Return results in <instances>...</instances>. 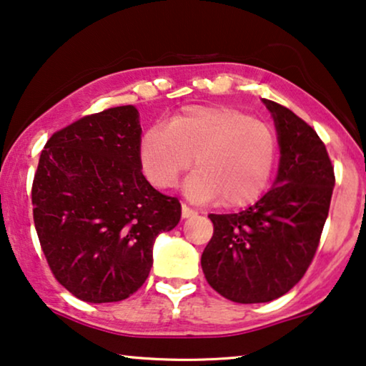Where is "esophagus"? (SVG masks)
Returning <instances> with one entry per match:
<instances>
[{
    "mask_svg": "<svg viewBox=\"0 0 366 366\" xmlns=\"http://www.w3.org/2000/svg\"><path fill=\"white\" fill-rule=\"evenodd\" d=\"M197 212H195V210H192L189 207V205H185V204H182V217L184 219H189V217H192V215H195Z\"/></svg>",
    "mask_w": 366,
    "mask_h": 366,
    "instance_id": "obj_1",
    "label": "esophagus"
}]
</instances>
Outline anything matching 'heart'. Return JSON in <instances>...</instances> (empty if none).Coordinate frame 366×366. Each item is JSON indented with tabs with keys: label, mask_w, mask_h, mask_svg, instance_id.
Listing matches in <instances>:
<instances>
[{
	"label": "heart",
	"mask_w": 366,
	"mask_h": 366,
	"mask_svg": "<svg viewBox=\"0 0 366 366\" xmlns=\"http://www.w3.org/2000/svg\"><path fill=\"white\" fill-rule=\"evenodd\" d=\"M144 176L154 187H172L181 174L197 167L185 194L199 202L222 199L225 207L252 204L270 181L277 137L267 122L227 106H190L156 124L139 147Z\"/></svg>",
	"instance_id": "b5f03b06"
}]
</instances>
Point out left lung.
Instances as JSON below:
<instances>
[{
	"instance_id": "1",
	"label": "left lung",
	"mask_w": 366,
	"mask_h": 366,
	"mask_svg": "<svg viewBox=\"0 0 366 366\" xmlns=\"http://www.w3.org/2000/svg\"><path fill=\"white\" fill-rule=\"evenodd\" d=\"M280 146L275 185L249 209L210 214L214 235L200 265L205 280L237 303L275 300L295 287L315 257L335 172L325 144L285 106L264 99Z\"/></svg>"
}]
</instances>
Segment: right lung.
I'll return each mask as SVG.
<instances>
[{
    "instance_id": "add662e5",
    "label": "right lung",
    "mask_w": 366,
    "mask_h": 366,
    "mask_svg": "<svg viewBox=\"0 0 366 366\" xmlns=\"http://www.w3.org/2000/svg\"><path fill=\"white\" fill-rule=\"evenodd\" d=\"M141 134L136 107H111L54 132L41 151L36 232L54 279L84 302L137 292L156 237L181 220V202L142 176Z\"/></svg>"
}]
</instances>
